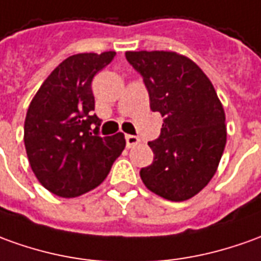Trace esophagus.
<instances>
[{"label": "esophagus", "instance_id": "1", "mask_svg": "<svg viewBox=\"0 0 261 261\" xmlns=\"http://www.w3.org/2000/svg\"><path fill=\"white\" fill-rule=\"evenodd\" d=\"M125 139H126L127 148H134V146H136V145L141 142V139H139L138 136H134V135H126V136H125Z\"/></svg>", "mask_w": 261, "mask_h": 261}]
</instances>
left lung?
I'll use <instances>...</instances> for the list:
<instances>
[{
	"label": "left lung",
	"instance_id": "left-lung-1",
	"mask_svg": "<svg viewBox=\"0 0 261 261\" xmlns=\"http://www.w3.org/2000/svg\"><path fill=\"white\" fill-rule=\"evenodd\" d=\"M143 76L150 109L163 118L148 145L153 162L141 169L145 186L172 202L197 195L215 176L226 146L224 109L210 79L195 62L172 51H127Z\"/></svg>",
	"mask_w": 261,
	"mask_h": 261
}]
</instances>
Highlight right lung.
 I'll use <instances>...</instances> for the list:
<instances>
[{"mask_svg":"<svg viewBox=\"0 0 261 261\" xmlns=\"http://www.w3.org/2000/svg\"><path fill=\"white\" fill-rule=\"evenodd\" d=\"M115 55L89 52L66 58L30 103L24 125L27 156L39 183L59 197H76L99 186L125 149L122 132L98 136L100 119L93 113L92 79Z\"/></svg>","mask_w":261,"mask_h":261,"instance_id":"add662e5","label":"right lung"}]
</instances>
